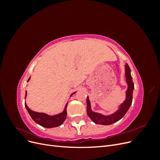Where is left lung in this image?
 Here are the masks:
<instances>
[{"instance_id":"8db88e82","label":"left lung","mask_w":160,"mask_h":160,"mask_svg":"<svg viewBox=\"0 0 160 160\" xmlns=\"http://www.w3.org/2000/svg\"><path fill=\"white\" fill-rule=\"evenodd\" d=\"M125 77L128 85L126 91V99L123 103L120 105L119 109L110 115H103L98 113L93 112L91 109V103L89 98H87V113L90 119L97 124L108 125L118 122L127 113L132 103L133 91L134 84L132 81V77L131 75V70L128 64L125 65Z\"/></svg>"}]
</instances>
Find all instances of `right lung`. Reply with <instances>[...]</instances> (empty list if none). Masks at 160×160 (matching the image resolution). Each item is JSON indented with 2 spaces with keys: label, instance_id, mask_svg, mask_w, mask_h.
Listing matches in <instances>:
<instances>
[{
  "label": "right lung",
  "instance_id": "obj_1",
  "mask_svg": "<svg viewBox=\"0 0 160 160\" xmlns=\"http://www.w3.org/2000/svg\"><path fill=\"white\" fill-rule=\"evenodd\" d=\"M31 77H29V79H28L27 81L30 80ZM75 93H72V95H73ZM27 97V91H26V94H25V98ZM67 103L65 108L62 111V113L55 115H49L46 113H38V112H35V111H33L31 109L28 108V106L27 105L26 103H25V108L28 111V113L31 115V118L33 119V121L35 122H36L37 124L41 125V126L47 128H55L57 126H59L62 123L64 122V121L67 118Z\"/></svg>",
  "mask_w": 160,
  "mask_h": 160
}]
</instances>
